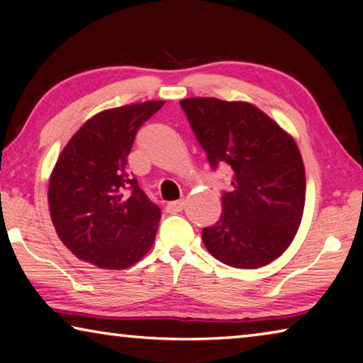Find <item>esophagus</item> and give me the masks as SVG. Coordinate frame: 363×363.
I'll list each match as a JSON object with an SVG mask.
<instances>
[{
  "label": "esophagus",
  "mask_w": 363,
  "mask_h": 363,
  "mask_svg": "<svg viewBox=\"0 0 363 363\" xmlns=\"http://www.w3.org/2000/svg\"><path fill=\"white\" fill-rule=\"evenodd\" d=\"M184 205H186V201L184 200L169 201V203L167 205V211L168 213H181L184 210Z\"/></svg>",
  "instance_id": "esophagus-1"
}]
</instances>
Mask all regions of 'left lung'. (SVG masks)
I'll return each mask as SVG.
<instances>
[{"mask_svg":"<svg viewBox=\"0 0 363 363\" xmlns=\"http://www.w3.org/2000/svg\"><path fill=\"white\" fill-rule=\"evenodd\" d=\"M181 107L211 167L233 171L223 214L201 232L205 248L230 267L267 266L290 247L303 219L306 171L296 140L251 102L189 97Z\"/></svg>","mask_w":363,"mask_h":363,"instance_id":"left-lung-1","label":"left lung"}]
</instances>
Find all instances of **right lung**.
I'll list each match as a JSON object with an SVG mask.
<instances>
[{"mask_svg": "<svg viewBox=\"0 0 363 363\" xmlns=\"http://www.w3.org/2000/svg\"><path fill=\"white\" fill-rule=\"evenodd\" d=\"M163 106L147 101L102 110L60 152L49 176V213L60 242L78 259L121 270L153 247L162 213L130 176L128 155L140 125Z\"/></svg>", "mask_w": 363, "mask_h": 363, "instance_id": "add662e5", "label": "right lung"}]
</instances>
